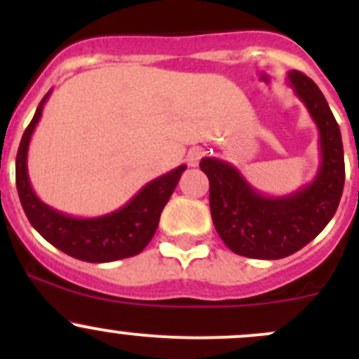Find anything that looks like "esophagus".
<instances>
[{
  "label": "esophagus",
  "mask_w": 359,
  "mask_h": 359,
  "mask_svg": "<svg viewBox=\"0 0 359 359\" xmlns=\"http://www.w3.org/2000/svg\"><path fill=\"white\" fill-rule=\"evenodd\" d=\"M203 158V151L201 149H191L187 153V161H189L191 166H196L200 163V159Z\"/></svg>",
  "instance_id": "obj_1"
}]
</instances>
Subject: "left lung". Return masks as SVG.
<instances>
[{"mask_svg":"<svg viewBox=\"0 0 359 359\" xmlns=\"http://www.w3.org/2000/svg\"><path fill=\"white\" fill-rule=\"evenodd\" d=\"M288 83L320 132L321 163L311 184L287 196H266L240 170L217 158H203L210 180V212L226 247L250 259H283L306 247L335 215L344 191V147L339 125L316 83L288 71Z\"/></svg>","mask_w":359,"mask_h":359,"instance_id":"1","label":"left lung"}]
</instances>
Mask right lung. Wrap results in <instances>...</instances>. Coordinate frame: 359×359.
Here are the masks:
<instances>
[{
	"label": "right lung",
	"instance_id": "add662e5",
	"mask_svg": "<svg viewBox=\"0 0 359 359\" xmlns=\"http://www.w3.org/2000/svg\"><path fill=\"white\" fill-rule=\"evenodd\" d=\"M50 93L52 90L43 97L34 118L25 128L15 159L17 191L29 222L48 243L78 260L100 264L137 255L153 240L159 215L175 191L186 165L151 180L125 206L107 215L78 219L52 208L36 196L27 175L29 142Z\"/></svg>",
	"mask_w": 359,
	"mask_h": 359
}]
</instances>
